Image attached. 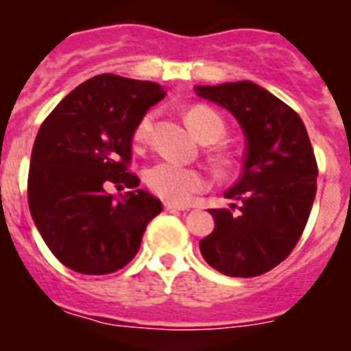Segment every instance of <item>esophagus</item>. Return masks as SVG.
I'll return each mask as SVG.
<instances>
[{
    "instance_id": "1",
    "label": "esophagus",
    "mask_w": 351,
    "mask_h": 351,
    "mask_svg": "<svg viewBox=\"0 0 351 351\" xmlns=\"http://www.w3.org/2000/svg\"><path fill=\"white\" fill-rule=\"evenodd\" d=\"M165 208L166 210H189V207H185V205L173 204V202H165Z\"/></svg>"
}]
</instances>
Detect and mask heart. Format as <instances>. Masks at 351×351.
Masks as SVG:
<instances>
[{"mask_svg": "<svg viewBox=\"0 0 351 351\" xmlns=\"http://www.w3.org/2000/svg\"><path fill=\"white\" fill-rule=\"evenodd\" d=\"M153 122L154 113H146L137 122L132 136L134 146L143 147L147 144L153 132ZM186 123L204 143H219L226 134L224 120L214 110L200 105L186 112ZM215 165L219 169H229L232 166L231 156H217ZM146 182L151 192L173 204H186L193 195L204 192L208 186L207 176L200 169L186 168L171 161H158L151 166L146 171Z\"/></svg>", "mask_w": 351, "mask_h": 351, "instance_id": "b5f03b06", "label": "heart"}]
</instances>
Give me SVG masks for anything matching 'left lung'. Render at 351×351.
Returning <instances> with one entry per match:
<instances>
[{
  "label": "left lung",
  "mask_w": 351,
  "mask_h": 351,
  "mask_svg": "<svg viewBox=\"0 0 351 351\" xmlns=\"http://www.w3.org/2000/svg\"><path fill=\"white\" fill-rule=\"evenodd\" d=\"M228 108L246 136L241 178L226 198L238 215L210 208L215 228L200 241L204 260L229 277H258L285 260L302 236L316 197L317 162L295 110L251 81L197 86Z\"/></svg>",
  "instance_id": "1"
}]
</instances>
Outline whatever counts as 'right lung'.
<instances>
[{"label":"right lung","mask_w":351,"mask_h":351,"mask_svg":"<svg viewBox=\"0 0 351 351\" xmlns=\"http://www.w3.org/2000/svg\"><path fill=\"white\" fill-rule=\"evenodd\" d=\"M165 91L151 81L98 74L74 88L42 122L28 169V207L38 232L62 265L105 275L139 251L147 224L162 210L158 198L134 190L129 171L137 122Z\"/></svg>","instance_id":"right-lung-1"}]
</instances>
